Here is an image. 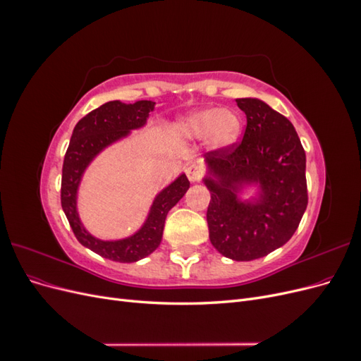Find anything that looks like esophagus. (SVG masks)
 Returning a JSON list of instances; mask_svg holds the SVG:
<instances>
[{
    "instance_id": "34e87169",
    "label": "esophagus",
    "mask_w": 361,
    "mask_h": 361,
    "mask_svg": "<svg viewBox=\"0 0 361 361\" xmlns=\"http://www.w3.org/2000/svg\"><path fill=\"white\" fill-rule=\"evenodd\" d=\"M203 174V167L199 166V164H190L187 167V176L191 182H200Z\"/></svg>"
}]
</instances>
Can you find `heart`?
<instances>
[{"label":"heart","instance_id":"1","mask_svg":"<svg viewBox=\"0 0 361 361\" xmlns=\"http://www.w3.org/2000/svg\"><path fill=\"white\" fill-rule=\"evenodd\" d=\"M178 130L190 140L206 138L207 146L220 150L232 146L241 135L243 117L233 110L204 108L180 117Z\"/></svg>","mask_w":361,"mask_h":361}]
</instances>
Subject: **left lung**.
Returning a JSON list of instances; mask_svg holds the SVG:
<instances>
[{"mask_svg":"<svg viewBox=\"0 0 361 361\" xmlns=\"http://www.w3.org/2000/svg\"><path fill=\"white\" fill-rule=\"evenodd\" d=\"M247 116L243 141L204 155L211 192L206 220L218 253L253 260L285 245L307 207L305 152L289 120L255 97L236 99ZM261 187L256 202L237 194L245 184Z\"/></svg>","mask_w":361,"mask_h":361,"instance_id":"8db88e82","label":"left lung"}]
</instances>
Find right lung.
<instances>
[{
    "label": "right lung",
    "mask_w": 361,
    "mask_h": 361,
    "mask_svg": "<svg viewBox=\"0 0 361 361\" xmlns=\"http://www.w3.org/2000/svg\"><path fill=\"white\" fill-rule=\"evenodd\" d=\"M154 106L155 102L152 101H138L135 104L111 101L101 105L76 123L64 155L61 207L76 239L99 256L122 264L137 262L158 248L169 211L190 188L188 178L180 174L167 188H164L152 203L149 215L140 231L118 241H102L85 231L76 211V194L82 174L93 158L117 140L126 137L133 129L145 126L149 113L154 111Z\"/></svg>",
    "instance_id": "1"
}]
</instances>
